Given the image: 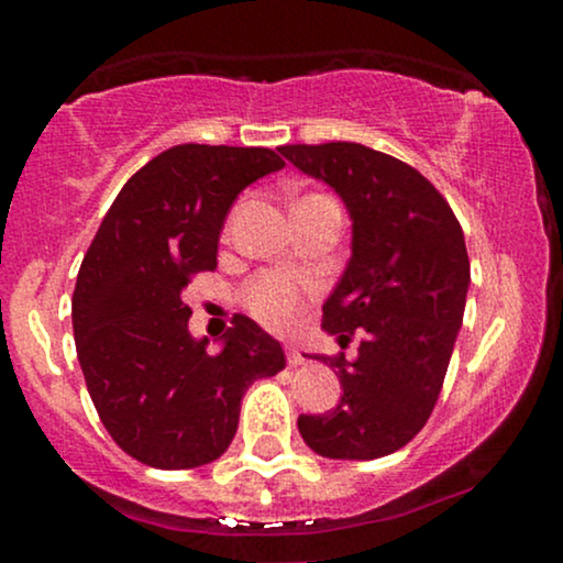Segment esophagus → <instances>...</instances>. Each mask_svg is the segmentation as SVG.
Here are the masks:
<instances>
[{"instance_id": "esophagus-1", "label": "esophagus", "mask_w": 563, "mask_h": 563, "mask_svg": "<svg viewBox=\"0 0 563 563\" xmlns=\"http://www.w3.org/2000/svg\"><path fill=\"white\" fill-rule=\"evenodd\" d=\"M286 357H288L290 367H299V365L307 363V357H303V354L296 346H286Z\"/></svg>"}]
</instances>
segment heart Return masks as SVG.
Segmentation results:
<instances>
[{
	"mask_svg": "<svg viewBox=\"0 0 563 563\" xmlns=\"http://www.w3.org/2000/svg\"><path fill=\"white\" fill-rule=\"evenodd\" d=\"M243 301L249 307V312L260 322H264V325L286 331L299 318L303 294L290 277L267 273L245 286Z\"/></svg>",
	"mask_w": 563,
	"mask_h": 563,
	"instance_id": "1",
	"label": "heart"
}]
</instances>
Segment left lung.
Listing matches in <instances>:
<instances>
[{"mask_svg": "<svg viewBox=\"0 0 563 563\" xmlns=\"http://www.w3.org/2000/svg\"><path fill=\"white\" fill-rule=\"evenodd\" d=\"M296 169L331 185L352 219V260L322 303V328L357 357H318L344 394L328 416H299L322 457L373 461L429 421L466 309L471 264L461 222L421 172L357 142L283 145Z\"/></svg>", "mask_w": 563, "mask_h": 563, "instance_id": "8db88e82", "label": "left lung"}]
</instances>
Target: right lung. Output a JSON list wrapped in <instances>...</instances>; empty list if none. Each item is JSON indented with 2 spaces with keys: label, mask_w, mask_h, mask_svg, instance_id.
Returning a JSON list of instances; mask_svg holds the SVG:
<instances>
[{
  "label": "right lung",
  "mask_w": 563,
  "mask_h": 563,
  "mask_svg": "<svg viewBox=\"0 0 563 563\" xmlns=\"http://www.w3.org/2000/svg\"><path fill=\"white\" fill-rule=\"evenodd\" d=\"M283 166L269 147L174 145L129 177L84 256L70 301L84 380L113 442L145 466L217 461L245 389L286 367L283 346L243 314L211 354L183 301L190 277L217 267L235 198Z\"/></svg>",
  "instance_id": "add662e5"
}]
</instances>
